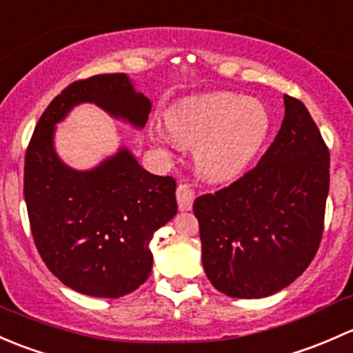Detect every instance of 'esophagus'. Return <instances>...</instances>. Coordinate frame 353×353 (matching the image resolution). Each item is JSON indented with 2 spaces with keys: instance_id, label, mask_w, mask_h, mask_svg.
<instances>
[{
  "instance_id": "34e87169",
  "label": "esophagus",
  "mask_w": 353,
  "mask_h": 353,
  "mask_svg": "<svg viewBox=\"0 0 353 353\" xmlns=\"http://www.w3.org/2000/svg\"><path fill=\"white\" fill-rule=\"evenodd\" d=\"M194 192L188 185L180 183L176 187V201H178V209L183 212V210H190L192 205H194Z\"/></svg>"
}]
</instances>
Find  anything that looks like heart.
<instances>
[{
    "label": "heart",
    "mask_w": 353,
    "mask_h": 353,
    "mask_svg": "<svg viewBox=\"0 0 353 353\" xmlns=\"http://www.w3.org/2000/svg\"><path fill=\"white\" fill-rule=\"evenodd\" d=\"M168 130L156 129L159 143L194 146V165L209 181L232 180L252 163L270 132L263 103L232 92L181 98L166 114Z\"/></svg>",
    "instance_id": "heart-1"
}]
</instances>
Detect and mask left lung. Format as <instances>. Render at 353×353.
<instances>
[{"label":"left lung","instance_id":"obj_1","mask_svg":"<svg viewBox=\"0 0 353 353\" xmlns=\"http://www.w3.org/2000/svg\"><path fill=\"white\" fill-rule=\"evenodd\" d=\"M281 130L258 165L194 202L210 284L260 299L292 284L318 252L330 188V151L303 101L284 95Z\"/></svg>","mask_w":353,"mask_h":353}]
</instances>
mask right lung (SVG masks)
<instances>
[{
  "instance_id": "add662e5",
  "label": "right lung",
  "mask_w": 353,
  "mask_h": 353,
  "mask_svg": "<svg viewBox=\"0 0 353 353\" xmlns=\"http://www.w3.org/2000/svg\"><path fill=\"white\" fill-rule=\"evenodd\" d=\"M81 103L143 129L151 101L127 74H98L59 93L35 125L25 154L23 194L35 246L50 272L76 292L122 297L152 268V234L176 214L172 176L146 172L122 146L92 170L68 166L54 148L56 125Z\"/></svg>"
}]
</instances>
